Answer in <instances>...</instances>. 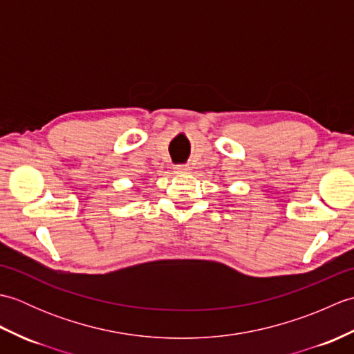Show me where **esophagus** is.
I'll return each instance as SVG.
<instances>
[{"label":"esophagus","mask_w":354,"mask_h":354,"mask_svg":"<svg viewBox=\"0 0 354 354\" xmlns=\"http://www.w3.org/2000/svg\"><path fill=\"white\" fill-rule=\"evenodd\" d=\"M175 171L176 173H189L190 171V167L187 164H179L175 167Z\"/></svg>","instance_id":"esophagus-1"}]
</instances>
